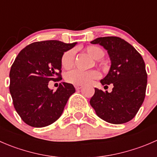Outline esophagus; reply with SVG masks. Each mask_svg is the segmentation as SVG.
<instances>
[{
  "label": "esophagus",
  "mask_w": 157,
  "mask_h": 157,
  "mask_svg": "<svg viewBox=\"0 0 157 157\" xmlns=\"http://www.w3.org/2000/svg\"><path fill=\"white\" fill-rule=\"evenodd\" d=\"M74 87H75L76 90H80V89L83 87V86H80V85H75V86H74Z\"/></svg>",
  "instance_id": "1"
}]
</instances>
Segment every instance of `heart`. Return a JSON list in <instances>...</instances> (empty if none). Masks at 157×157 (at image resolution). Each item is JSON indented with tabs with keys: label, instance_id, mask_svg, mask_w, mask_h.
I'll return each mask as SVG.
<instances>
[{
	"label": "heart",
	"instance_id": "b5f03b06",
	"mask_svg": "<svg viewBox=\"0 0 157 157\" xmlns=\"http://www.w3.org/2000/svg\"><path fill=\"white\" fill-rule=\"evenodd\" d=\"M85 52L90 55L91 58L95 60H99L103 58L104 52L102 48L96 45H89L85 48ZM74 57H75V51L74 49H70L64 52L61 58V63L64 69L69 70L73 67L74 64ZM100 77V73L98 71H83L74 70L67 73L65 77V80L67 83L74 85H86L91 83L93 80H96Z\"/></svg>",
	"mask_w": 157,
	"mask_h": 157
}]
</instances>
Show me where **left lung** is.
I'll return each instance as SVG.
<instances>
[{"label":"left lung","mask_w":157,"mask_h":157,"mask_svg":"<svg viewBox=\"0 0 157 157\" xmlns=\"http://www.w3.org/2000/svg\"><path fill=\"white\" fill-rule=\"evenodd\" d=\"M91 43L99 44L108 52L112 64L100 82L113 88L111 93L95 88L90 105L107 122H128L137 113L146 94L147 74L143 58L131 44L116 36L99 37Z\"/></svg>","instance_id":"left-lung-1"}]
</instances>
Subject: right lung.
<instances>
[{"label":"right lung","instance_id":"1","mask_svg":"<svg viewBox=\"0 0 157 157\" xmlns=\"http://www.w3.org/2000/svg\"><path fill=\"white\" fill-rule=\"evenodd\" d=\"M76 44L58 40L36 42L16 58L10 71V93L14 108L28 125L42 128L52 124L75 93L71 83H60L55 92L48 85L51 80L62 79L61 56Z\"/></svg>","mask_w":157,"mask_h":157}]
</instances>
